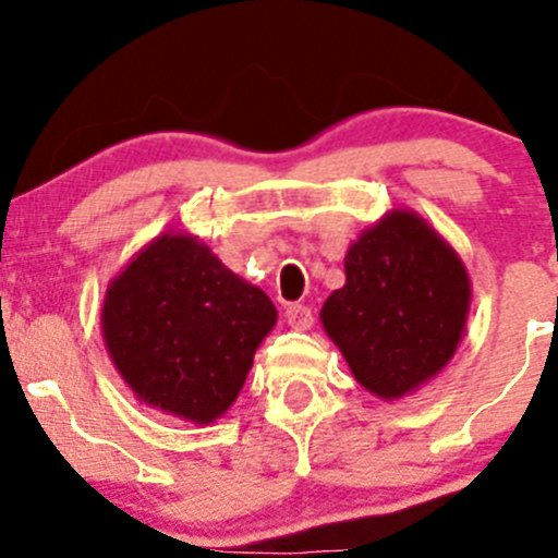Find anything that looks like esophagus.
Listing matches in <instances>:
<instances>
[{
  "mask_svg": "<svg viewBox=\"0 0 558 558\" xmlns=\"http://www.w3.org/2000/svg\"><path fill=\"white\" fill-rule=\"evenodd\" d=\"M286 320H289V326L291 329H296V331H307L313 326V311L311 307H305V305H291L289 311H286Z\"/></svg>",
  "mask_w": 558,
  "mask_h": 558,
  "instance_id": "esophagus-1",
  "label": "esophagus"
}]
</instances>
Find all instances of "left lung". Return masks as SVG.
I'll return each instance as SVG.
<instances>
[{"label":"left lung","mask_w":558,"mask_h":558,"mask_svg":"<svg viewBox=\"0 0 558 558\" xmlns=\"http://www.w3.org/2000/svg\"><path fill=\"white\" fill-rule=\"evenodd\" d=\"M470 300V275L451 243L397 207L348 247L345 286L324 302L320 324L353 378L393 402L448 367Z\"/></svg>","instance_id":"obj_1"}]
</instances>
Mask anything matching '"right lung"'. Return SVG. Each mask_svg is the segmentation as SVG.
Instances as JSON below:
<instances>
[{
  "mask_svg": "<svg viewBox=\"0 0 558 558\" xmlns=\"http://www.w3.org/2000/svg\"><path fill=\"white\" fill-rule=\"evenodd\" d=\"M275 324L258 286L172 229L134 253L102 302L105 348L123 384L148 408L199 426L232 408Z\"/></svg>",
  "mask_w": 558,
  "mask_h": 558,
  "instance_id": "add662e5",
  "label": "right lung"
}]
</instances>
